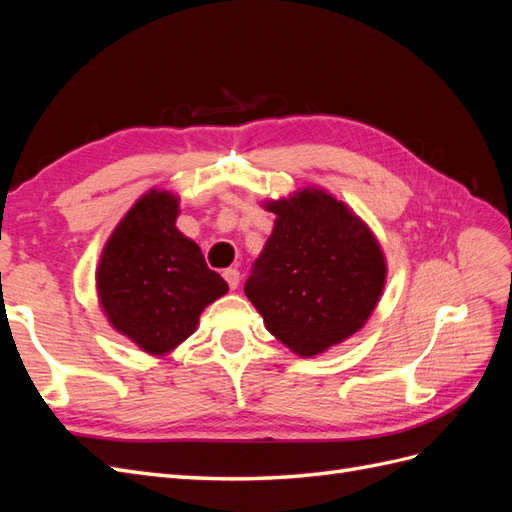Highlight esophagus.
Returning <instances> with one entry per match:
<instances>
[{
  "label": "esophagus",
  "mask_w": 512,
  "mask_h": 512,
  "mask_svg": "<svg viewBox=\"0 0 512 512\" xmlns=\"http://www.w3.org/2000/svg\"><path fill=\"white\" fill-rule=\"evenodd\" d=\"M222 275H224V280H226V284H228V288H230V290H237V288H239L241 275H239V271H237V269H226Z\"/></svg>",
  "instance_id": "1"
}]
</instances>
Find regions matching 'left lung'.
Wrapping results in <instances>:
<instances>
[{
    "label": "left lung",
    "mask_w": 512,
    "mask_h": 512,
    "mask_svg": "<svg viewBox=\"0 0 512 512\" xmlns=\"http://www.w3.org/2000/svg\"><path fill=\"white\" fill-rule=\"evenodd\" d=\"M275 226L245 282L265 327L301 356L359 331L380 299L386 265L378 241L322 190L273 200Z\"/></svg>",
    "instance_id": "8db88e82"
}]
</instances>
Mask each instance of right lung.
Here are the masks:
<instances>
[{
    "label": "right lung",
    "mask_w": 512,
    "mask_h": 512,
    "mask_svg": "<svg viewBox=\"0 0 512 512\" xmlns=\"http://www.w3.org/2000/svg\"><path fill=\"white\" fill-rule=\"evenodd\" d=\"M177 207L173 194H145L106 241L96 273L108 320L149 354L188 339L200 312L228 290L200 247L177 230Z\"/></svg>",
    "instance_id": "1"
}]
</instances>
